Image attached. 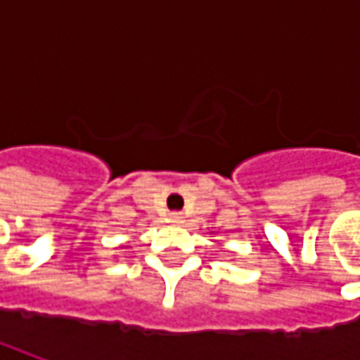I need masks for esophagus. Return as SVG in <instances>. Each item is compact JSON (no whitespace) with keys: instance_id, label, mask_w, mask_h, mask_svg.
Returning <instances> with one entry per match:
<instances>
[{"instance_id":"obj_1","label":"esophagus","mask_w":360,"mask_h":360,"mask_svg":"<svg viewBox=\"0 0 360 360\" xmlns=\"http://www.w3.org/2000/svg\"><path fill=\"white\" fill-rule=\"evenodd\" d=\"M168 222H170V224H176V226H180V224L184 222V216L180 214V212H172V214L168 216Z\"/></svg>"}]
</instances>
